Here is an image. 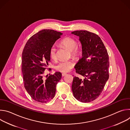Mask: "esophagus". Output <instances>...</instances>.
I'll list each match as a JSON object with an SVG mask.
<instances>
[{
    "instance_id": "34e87169",
    "label": "esophagus",
    "mask_w": 130,
    "mask_h": 130,
    "mask_svg": "<svg viewBox=\"0 0 130 130\" xmlns=\"http://www.w3.org/2000/svg\"><path fill=\"white\" fill-rule=\"evenodd\" d=\"M66 75H67V73H62V77H64V76H65Z\"/></svg>"
}]
</instances>
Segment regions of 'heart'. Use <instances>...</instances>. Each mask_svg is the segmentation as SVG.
<instances>
[{"label":"heart","instance_id":"obj_1","mask_svg":"<svg viewBox=\"0 0 130 130\" xmlns=\"http://www.w3.org/2000/svg\"><path fill=\"white\" fill-rule=\"evenodd\" d=\"M60 45L70 51L71 57L74 58H78L80 53V48L77 46V41L70 37H66L61 40L59 43ZM49 55L51 59L55 60L57 59V49L54 46L51 47L49 50ZM75 65L72 60L61 61L55 67L57 70L61 72H67L69 71Z\"/></svg>","mask_w":130,"mask_h":130}]
</instances>
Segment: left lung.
<instances>
[{
	"mask_svg": "<svg viewBox=\"0 0 130 130\" xmlns=\"http://www.w3.org/2000/svg\"><path fill=\"white\" fill-rule=\"evenodd\" d=\"M79 37L82 44V58L76 65L77 73L85 77L82 80L73 77L72 90L74 97L87 103L97 99L108 79L109 58L100 37L86 30L71 32Z\"/></svg>",
	"mask_w": 130,
	"mask_h": 130,
	"instance_id": "1",
	"label": "left lung"
}]
</instances>
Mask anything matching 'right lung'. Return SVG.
Masks as SVG:
<instances>
[{
    "label": "right lung",
    "mask_w": 130,
    "mask_h": 130,
    "mask_svg": "<svg viewBox=\"0 0 130 130\" xmlns=\"http://www.w3.org/2000/svg\"><path fill=\"white\" fill-rule=\"evenodd\" d=\"M62 35L53 30H42L32 35L24 48L22 70L24 87L30 97L37 102L46 103L52 99L56 85L61 79L60 72L46 76V79L43 74L50 61V49Z\"/></svg>",
    "instance_id": "1"
}]
</instances>
